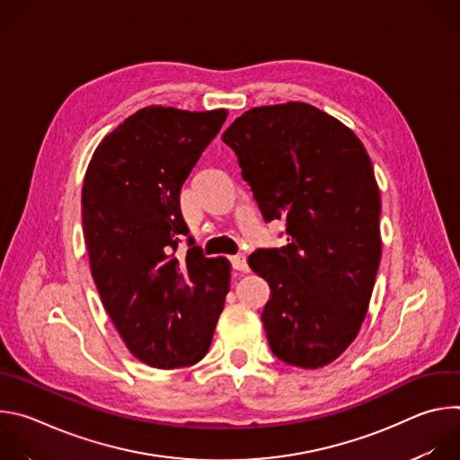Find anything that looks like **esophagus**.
<instances>
[{
	"label": "esophagus",
	"instance_id": "34e87169",
	"mask_svg": "<svg viewBox=\"0 0 460 460\" xmlns=\"http://www.w3.org/2000/svg\"><path fill=\"white\" fill-rule=\"evenodd\" d=\"M229 260H231L233 270H236V271H247V258H245V254L238 252V254L229 256Z\"/></svg>",
	"mask_w": 460,
	"mask_h": 460
}]
</instances>
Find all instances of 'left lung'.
Returning <instances> with one entry per match:
<instances>
[{
  "label": "left lung",
  "instance_id": "1",
  "mask_svg": "<svg viewBox=\"0 0 460 460\" xmlns=\"http://www.w3.org/2000/svg\"><path fill=\"white\" fill-rule=\"evenodd\" d=\"M222 140L289 243L258 249L249 268L271 288L261 322L286 364L316 369L357 339L380 264V192L349 127L302 102L254 107Z\"/></svg>",
  "mask_w": 460,
  "mask_h": 460
}]
</instances>
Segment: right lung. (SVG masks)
Instances as JSON below:
<instances>
[{"label": "right lung", "mask_w": 460, "mask_h": 460, "mask_svg": "<svg viewBox=\"0 0 460 460\" xmlns=\"http://www.w3.org/2000/svg\"><path fill=\"white\" fill-rule=\"evenodd\" d=\"M226 109L144 107L96 147L82 189L91 273L127 349L158 369L192 366L209 351L229 293L231 264L189 238L180 190L218 135Z\"/></svg>", "instance_id": "1"}]
</instances>
